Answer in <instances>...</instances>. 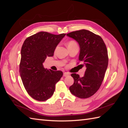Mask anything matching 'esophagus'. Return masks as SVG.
I'll return each instance as SVG.
<instances>
[{"label": "esophagus", "instance_id": "1", "mask_svg": "<svg viewBox=\"0 0 128 128\" xmlns=\"http://www.w3.org/2000/svg\"><path fill=\"white\" fill-rule=\"evenodd\" d=\"M70 75V74L69 72H64V74H63V76L64 77H66V76H69Z\"/></svg>", "mask_w": 128, "mask_h": 128}]
</instances>
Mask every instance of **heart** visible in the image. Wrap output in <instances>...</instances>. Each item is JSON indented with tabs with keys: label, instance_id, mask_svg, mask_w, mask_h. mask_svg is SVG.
Segmentation results:
<instances>
[{
	"label": "heart",
	"instance_id": "1",
	"mask_svg": "<svg viewBox=\"0 0 128 128\" xmlns=\"http://www.w3.org/2000/svg\"><path fill=\"white\" fill-rule=\"evenodd\" d=\"M74 44H76V43L74 40H70L68 42V46H72V45H74Z\"/></svg>",
	"mask_w": 128,
	"mask_h": 128
}]
</instances>
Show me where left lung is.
<instances>
[{"label": "left lung", "instance_id": "1", "mask_svg": "<svg viewBox=\"0 0 128 128\" xmlns=\"http://www.w3.org/2000/svg\"><path fill=\"white\" fill-rule=\"evenodd\" d=\"M66 36L78 43V60L84 62L86 68L82 78L78 74L71 75L74 82L69 90L80 98H88L98 91L104 78L108 64L107 48L101 37L86 30L72 32Z\"/></svg>", "mask_w": 128, "mask_h": 128}]
</instances>
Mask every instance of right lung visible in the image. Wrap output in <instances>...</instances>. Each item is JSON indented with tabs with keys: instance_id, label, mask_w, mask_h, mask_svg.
<instances>
[{
	"instance_id": "right-lung-1",
	"label": "right lung",
	"mask_w": 128,
	"mask_h": 128,
	"mask_svg": "<svg viewBox=\"0 0 128 128\" xmlns=\"http://www.w3.org/2000/svg\"><path fill=\"white\" fill-rule=\"evenodd\" d=\"M66 34L40 32L27 38L23 43L19 72L26 90L34 100L44 101L50 98L62 77V72L45 69L43 63L47 56H53Z\"/></svg>"
}]
</instances>
